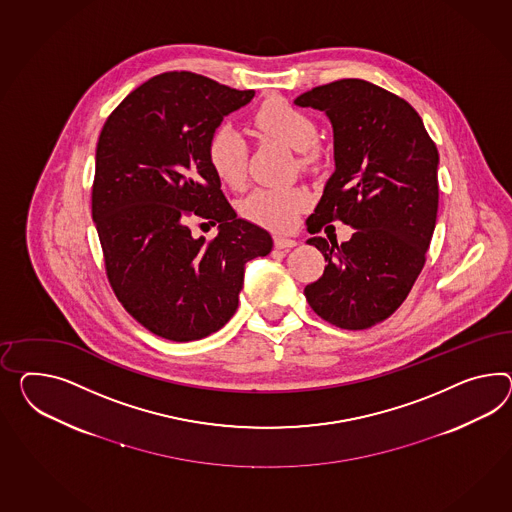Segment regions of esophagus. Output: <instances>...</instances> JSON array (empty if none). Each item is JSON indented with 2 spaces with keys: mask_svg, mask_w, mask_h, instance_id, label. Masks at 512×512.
I'll list each match as a JSON object with an SVG mask.
<instances>
[{
  "mask_svg": "<svg viewBox=\"0 0 512 512\" xmlns=\"http://www.w3.org/2000/svg\"><path fill=\"white\" fill-rule=\"evenodd\" d=\"M273 243H275L276 249H293L297 245V241L284 236L273 237Z\"/></svg>",
  "mask_w": 512,
  "mask_h": 512,
  "instance_id": "esophagus-1",
  "label": "esophagus"
}]
</instances>
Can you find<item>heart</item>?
<instances>
[{
	"instance_id": "obj_1",
	"label": "heart",
	"mask_w": 512,
	"mask_h": 512,
	"mask_svg": "<svg viewBox=\"0 0 512 512\" xmlns=\"http://www.w3.org/2000/svg\"><path fill=\"white\" fill-rule=\"evenodd\" d=\"M252 124L267 139H275L299 152L297 163L302 171H317L321 154L317 148V124L284 98H269L254 113ZM208 161L217 178L232 189H241L247 182L249 150L243 137L228 124L219 126L208 143ZM310 204V195L302 187L254 189L243 198L239 211L252 223L273 230H288L302 210Z\"/></svg>"
}]
</instances>
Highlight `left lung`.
Segmentation results:
<instances>
[{"label":"left lung","instance_id":"8db88e82","mask_svg":"<svg viewBox=\"0 0 512 512\" xmlns=\"http://www.w3.org/2000/svg\"><path fill=\"white\" fill-rule=\"evenodd\" d=\"M295 104L325 111L336 171L306 226L351 224L349 241L310 237L325 273L304 288L315 314L336 327H373L407 299L425 265L438 211V150L407 100L364 79H340Z\"/></svg>","mask_w":512,"mask_h":512}]
</instances>
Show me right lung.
I'll use <instances>...</instances> for the list:
<instances>
[{
    "mask_svg": "<svg viewBox=\"0 0 512 512\" xmlns=\"http://www.w3.org/2000/svg\"><path fill=\"white\" fill-rule=\"evenodd\" d=\"M252 98L193 72H165L130 92L100 133L92 221L107 278L126 312L165 340L223 328L245 263L273 249L263 228L237 217L208 161L213 132ZM193 216L219 222L218 237L193 238Z\"/></svg>",
    "mask_w": 512,
    "mask_h": 512,
    "instance_id": "right-lung-1",
    "label": "right lung"
}]
</instances>
